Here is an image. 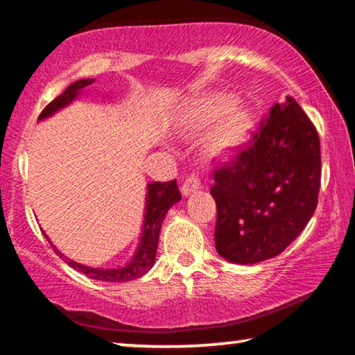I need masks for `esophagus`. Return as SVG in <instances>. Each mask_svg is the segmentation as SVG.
<instances>
[{
  "instance_id": "34e87169",
  "label": "esophagus",
  "mask_w": 355,
  "mask_h": 355,
  "mask_svg": "<svg viewBox=\"0 0 355 355\" xmlns=\"http://www.w3.org/2000/svg\"><path fill=\"white\" fill-rule=\"evenodd\" d=\"M199 188H200V180L197 178V175H189L184 180V183L182 186V194L186 197L192 194V192H196Z\"/></svg>"
}]
</instances>
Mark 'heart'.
I'll return each mask as SVG.
<instances>
[{
    "mask_svg": "<svg viewBox=\"0 0 355 355\" xmlns=\"http://www.w3.org/2000/svg\"><path fill=\"white\" fill-rule=\"evenodd\" d=\"M236 105V100L227 94H213L196 100L180 117L178 127L183 135H199L211 127ZM252 130V117L248 111H236L225 119L208 142V153L216 158H225L236 153L248 141Z\"/></svg>",
    "mask_w": 355,
    "mask_h": 355,
    "instance_id": "obj_1",
    "label": "heart"
}]
</instances>
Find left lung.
<instances>
[{
    "label": "left lung",
    "instance_id": "8db88e82",
    "mask_svg": "<svg viewBox=\"0 0 355 355\" xmlns=\"http://www.w3.org/2000/svg\"><path fill=\"white\" fill-rule=\"evenodd\" d=\"M214 182L218 254L254 264L284 252L313 216L321 183L320 136L297 101L274 105Z\"/></svg>",
    "mask_w": 355,
    "mask_h": 355
}]
</instances>
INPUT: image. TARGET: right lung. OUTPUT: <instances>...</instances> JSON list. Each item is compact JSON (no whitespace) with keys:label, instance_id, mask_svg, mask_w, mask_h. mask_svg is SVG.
<instances>
[{"label":"right lung","instance_id":"add662e5","mask_svg":"<svg viewBox=\"0 0 355 355\" xmlns=\"http://www.w3.org/2000/svg\"><path fill=\"white\" fill-rule=\"evenodd\" d=\"M94 78H86V80H78L71 83L65 91L56 97L55 100L48 105L44 111L40 112L39 120H44L51 117L53 114L61 111L62 107L69 106L70 103L80 97L83 91H86V87L94 84ZM182 200V194H180L177 180L167 183H148L147 184V196H146V209H144V224H142V233L139 238V244H137L135 255L130 258L122 266L116 268H92L81 264L78 261L70 260L65 257L62 252L56 249V245H53V249L56 250V254L62 258V260L69 264L70 268L76 269L78 272L87 275L89 279L100 280V282H111V284H120V282H128L137 277H142L144 274L150 271V268L155 264L156 249H158V239L163 220L169 209L175 205L177 202ZM46 236V235H45ZM48 241L50 238L46 236Z\"/></svg>","mask_w":355,"mask_h":355}]
</instances>
